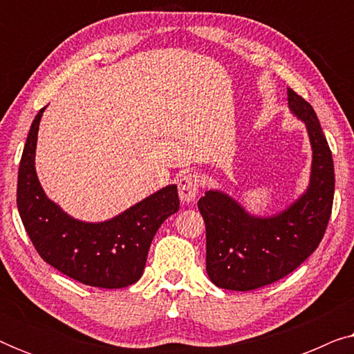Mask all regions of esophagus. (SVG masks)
I'll return each mask as SVG.
<instances>
[{
	"label": "esophagus",
	"mask_w": 354,
	"mask_h": 354,
	"mask_svg": "<svg viewBox=\"0 0 354 354\" xmlns=\"http://www.w3.org/2000/svg\"><path fill=\"white\" fill-rule=\"evenodd\" d=\"M200 176L195 172L183 174L178 180V196L183 203H193L196 200L198 190H200Z\"/></svg>",
	"instance_id": "34e87169"
}]
</instances>
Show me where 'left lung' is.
I'll list each match as a JSON object with an SVG mask.
<instances>
[{
  "label": "left lung",
  "instance_id": "1",
  "mask_svg": "<svg viewBox=\"0 0 354 354\" xmlns=\"http://www.w3.org/2000/svg\"><path fill=\"white\" fill-rule=\"evenodd\" d=\"M288 93V108L306 125L313 149L308 188L277 214H250L221 190L198 201L206 224V272L219 288L248 292L293 272L314 253L330 219L335 174L330 148L313 106Z\"/></svg>",
  "mask_w": 354,
  "mask_h": 354
}]
</instances>
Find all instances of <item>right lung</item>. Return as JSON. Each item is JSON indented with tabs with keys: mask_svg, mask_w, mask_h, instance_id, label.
I'll return each instance as SVG.
<instances>
[{
	"mask_svg": "<svg viewBox=\"0 0 354 354\" xmlns=\"http://www.w3.org/2000/svg\"><path fill=\"white\" fill-rule=\"evenodd\" d=\"M43 108L33 119L19 166L17 209L41 259L90 287L124 288L142 277L153 236L178 211L177 185H167L103 222L74 219L43 192L35 149Z\"/></svg>",
	"mask_w": 354,
	"mask_h": 354,
	"instance_id": "obj_1",
	"label": "right lung"
}]
</instances>
